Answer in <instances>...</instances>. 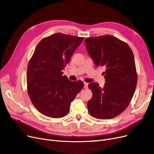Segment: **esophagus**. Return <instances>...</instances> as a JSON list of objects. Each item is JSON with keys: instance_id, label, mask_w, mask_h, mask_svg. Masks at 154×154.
Here are the masks:
<instances>
[{"instance_id": "1", "label": "esophagus", "mask_w": 154, "mask_h": 154, "mask_svg": "<svg viewBox=\"0 0 154 154\" xmlns=\"http://www.w3.org/2000/svg\"><path fill=\"white\" fill-rule=\"evenodd\" d=\"M84 88L85 89H88V83L84 82Z\"/></svg>"}]
</instances>
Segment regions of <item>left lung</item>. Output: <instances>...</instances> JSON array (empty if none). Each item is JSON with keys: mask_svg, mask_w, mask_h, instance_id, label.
<instances>
[{"mask_svg": "<svg viewBox=\"0 0 154 154\" xmlns=\"http://www.w3.org/2000/svg\"><path fill=\"white\" fill-rule=\"evenodd\" d=\"M88 53L95 65L105 66L106 82L101 88L92 82L93 93L88 109L94 118L107 120L125 110L134 94L137 81L134 57L128 45L112 35L85 39Z\"/></svg>", "mask_w": 154, "mask_h": 154, "instance_id": "left-lung-1", "label": "left lung"}]
</instances>
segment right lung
<instances>
[{
    "label": "right lung",
    "mask_w": 154,
    "mask_h": 154,
    "mask_svg": "<svg viewBox=\"0 0 154 154\" xmlns=\"http://www.w3.org/2000/svg\"><path fill=\"white\" fill-rule=\"evenodd\" d=\"M83 37L57 32L39 42L29 62L27 93L34 106L53 118L66 116L70 103L84 87L81 81L68 80L62 72Z\"/></svg>",
    "instance_id": "right-lung-1"
}]
</instances>
